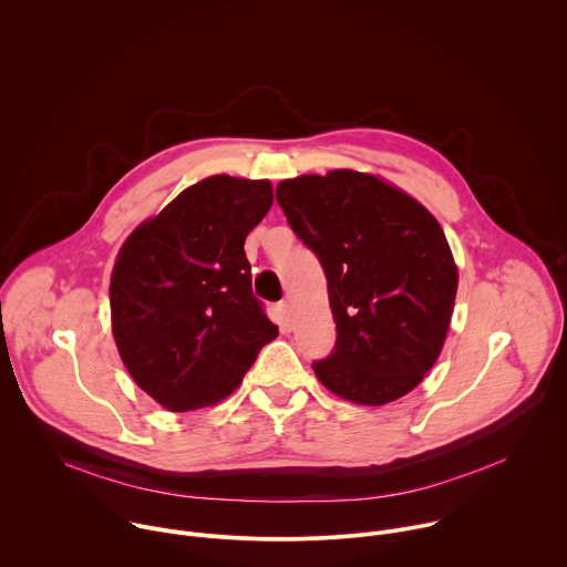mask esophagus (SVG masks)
<instances>
[{
    "mask_svg": "<svg viewBox=\"0 0 567 567\" xmlns=\"http://www.w3.org/2000/svg\"><path fill=\"white\" fill-rule=\"evenodd\" d=\"M279 315H281V321H284V328L290 330V321H292V308L288 301H281L279 303Z\"/></svg>",
    "mask_w": 567,
    "mask_h": 567,
    "instance_id": "obj_1",
    "label": "esophagus"
}]
</instances>
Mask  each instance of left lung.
Returning a JSON list of instances; mask_svg holds the SVG:
<instances>
[{
  "label": "left lung",
  "mask_w": 567,
  "mask_h": 567,
  "mask_svg": "<svg viewBox=\"0 0 567 567\" xmlns=\"http://www.w3.org/2000/svg\"><path fill=\"white\" fill-rule=\"evenodd\" d=\"M277 202L328 279L337 341L312 363L319 381L365 405L414 390L443 348L458 281L439 221L354 171L286 179Z\"/></svg>",
  "instance_id": "obj_1"
}]
</instances>
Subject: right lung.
<instances>
[{"label": "right lung", "instance_id": "right-lung-1", "mask_svg": "<svg viewBox=\"0 0 567 567\" xmlns=\"http://www.w3.org/2000/svg\"><path fill=\"white\" fill-rule=\"evenodd\" d=\"M272 206L266 179L208 177L122 246L113 334L135 383L173 412L228 396L279 328L252 295L244 241Z\"/></svg>", "mask_w": 567, "mask_h": 567}]
</instances>
